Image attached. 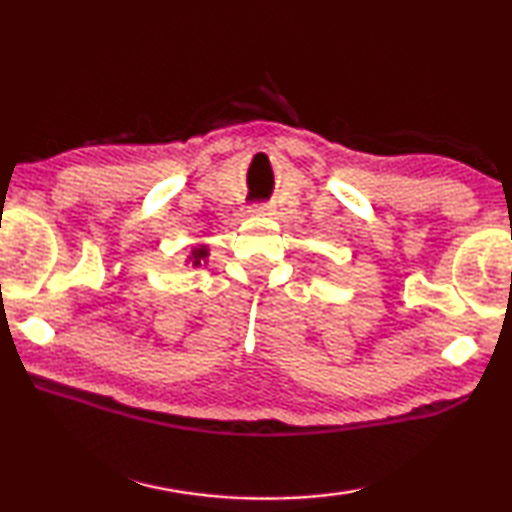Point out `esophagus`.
Instances as JSON below:
<instances>
[{"label": "esophagus", "instance_id": "1", "mask_svg": "<svg viewBox=\"0 0 512 512\" xmlns=\"http://www.w3.org/2000/svg\"><path fill=\"white\" fill-rule=\"evenodd\" d=\"M250 212H253L255 216H271L273 214V207L271 205H255Z\"/></svg>", "mask_w": 512, "mask_h": 512}]
</instances>
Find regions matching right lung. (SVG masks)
<instances>
[{"mask_svg":"<svg viewBox=\"0 0 512 512\" xmlns=\"http://www.w3.org/2000/svg\"><path fill=\"white\" fill-rule=\"evenodd\" d=\"M207 257H210V246L207 244H196L192 248V253L187 255V264H192L194 268L207 264Z\"/></svg>","mask_w":512,"mask_h":512,"instance_id":"1","label":"right lung"}]
</instances>
